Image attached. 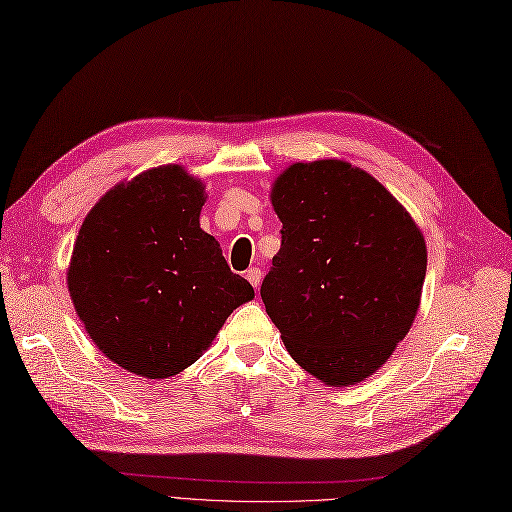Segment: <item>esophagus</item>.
<instances>
[{"mask_svg":"<svg viewBox=\"0 0 512 512\" xmlns=\"http://www.w3.org/2000/svg\"><path fill=\"white\" fill-rule=\"evenodd\" d=\"M245 278L249 280V284L254 286V289H258L260 282H263V271L256 269V267H252V269H249V271L245 273Z\"/></svg>","mask_w":512,"mask_h":512,"instance_id":"34e87169","label":"esophagus"}]
</instances>
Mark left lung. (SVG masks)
<instances>
[{
    "instance_id": "8db88e82",
    "label": "left lung",
    "mask_w": 512,
    "mask_h": 512,
    "mask_svg": "<svg viewBox=\"0 0 512 512\" xmlns=\"http://www.w3.org/2000/svg\"><path fill=\"white\" fill-rule=\"evenodd\" d=\"M282 245L260 286L295 363L328 386L373 376L417 317L428 249L408 210L339 158L293 162L271 184Z\"/></svg>"
}]
</instances>
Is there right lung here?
I'll list each match as a JSON object with an SVG mask.
<instances>
[{
	"instance_id": "obj_1",
	"label": "right lung",
	"mask_w": 512,
	"mask_h": 512,
	"mask_svg": "<svg viewBox=\"0 0 512 512\" xmlns=\"http://www.w3.org/2000/svg\"><path fill=\"white\" fill-rule=\"evenodd\" d=\"M204 202V182L182 165L152 167L99 197L73 243L67 286L86 334L141 378L191 367L254 299L199 228Z\"/></svg>"
}]
</instances>
